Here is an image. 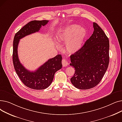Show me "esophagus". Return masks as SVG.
Here are the masks:
<instances>
[{
    "instance_id": "1",
    "label": "esophagus",
    "mask_w": 122,
    "mask_h": 122,
    "mask_svg": "<svg viewBox=\"0 0 122 122\" xmlns=\"http://www.w3.org/2000/svg\"><path fill=\"white\" fill-rule=\"evenodd\" d=\"M62 65L63 67H65L68 65V62L65 59H64L62 60Z\"/></svg>"
}]
</instances>
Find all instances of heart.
Returning a JSON list of instances; mask_svg holds the SVG:
<instances>
[{
	"instance_id": "heart-1",
	"label": "heart",
	"mask_w": 122,
	"mask_h": 122,
	"mask_svg": "<svg viewBox=\"0 0 122 122\" xmlns=\"http://www.w3.org/2000/svg\"><path fill=\"white\" fill-rule=\"evenodd\" d=\"M87 35L86 29L80 25L73 24L59 30L57 40L66 43V49L71 54L75 53L82 47ZM57 47L60 46L57 45Z\"/></svg>"
}]
</instances>
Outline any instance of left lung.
Returning a JSON list of instances; mask_svg holds the SVG:
<instances>
[{
    "label": "left lung",
    "instance_id": "1",
    "mask_svg": "<svg viewBox=\"0 0 122 122\" xmlns=\"http://www.w3.org/2000/svg\"><path fill=\"white\" fill-rule=\"evenodd\" d=\"M94 31L78 52L70 56V66L75 69L71 79L73 86L80 89L97 86L104 76L109 62V41L96 23Z\"/></svg>",
    "mask_w": 122,
    "mask_h": 122
}]
</instances>
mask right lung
<instances>
[{"instance_id":"right-lung-1","label":"right lung","mask_w":122,"mask_h":122,"mask_svg":"<svg viewBox=\"0 0 122 122\" xmlns=\"http://www.w3.org/2000/svg\"><path fill=\"white\" fill-rule=\"evenodd\" d=\"M49 21H31L15 34L13 41V62L15 71L23 84L27 87L36 90L48 87L54 78L55 73L62 68V56L57 55L38 68L35 71H30L20 63L18 55L19 40L23 37L38 32L41 26L46 25Z\"/></svg>"}]
</instances>
